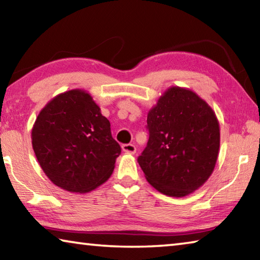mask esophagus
<instances>
[{
  "instance_id": "obj_1",
  "label": "esophagus",
  "mask_w": 260,
  "mask_h": 260,
  "mask_svg": "<svg viewBox=\"0 0 260 260\" xmlns=\"http://www.w3.org/2000/svg\"><path fill=\"white\" fill-rule=\"evenodd\" d=\"M121 149H122V151H124V152H127V153H135V151H136V148H135V146H134V144H132V143L122 144V146H121Z\"/></svg>"
}]
</instances>
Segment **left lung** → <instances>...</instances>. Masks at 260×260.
<instances>
[{
  "label": "left lung",
  "mask_w": 260,
  "mask_h": 260,
  "mask_svg": "<svg viewBox=\"0 0 260 260\" xmlns=\"http://www.w3.org/2000/svg\"><path fill=\"white\" fill-rule=\"evenodd\" d=\"M149 140L138 161L158 191L183 197L212 174L220 147L219 121L193 91L171 87L148 113Z\"/></svg>",
  "instance_id": "8db88e82"
}]
</instances>
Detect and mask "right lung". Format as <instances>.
Instances as JSON below:
<instances>
[{
    "label": "right lung",
    "mask_w": 260,
    "mask_h": 260,
    "mask_svg": "<svg viewBox=\"0 0 260 260\" xmlns=\"http://www.w3.org/2000/svg\"><path fill=\"white\" fill-rule=\"evenodd\" d=\"M32 146L50 181L79 193L107 181L121 152L110 121L81 89L57 95L41 110L32 129Z\"/></svg>",
    "instance_id": "obj_1"
}]
</instances>
